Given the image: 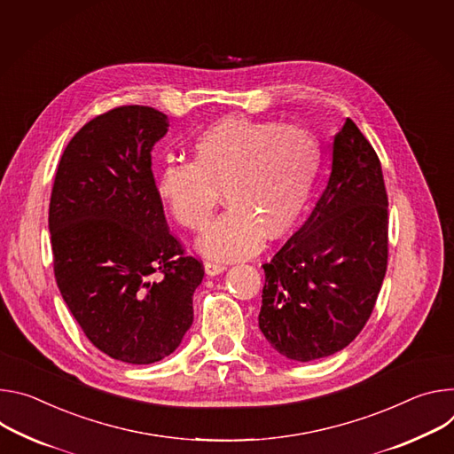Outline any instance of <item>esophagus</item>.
<instances>
[{
    "label": "esophagus",
    "instance_id": "obj_1",
    "mask_svg": "<svg viewBox=\"0 0 454 454\" xmlns=\"http://www.w3.org/2000/svg\"><path fill=\"white\" fill-rule=\"evenodd\" d=\"M225 269H227V265H225V263H222V262H213V260L206 262V272H207L209 276L222 274Z\"/></svg>",
    "mask_w": 454,
    "mask_h": 454
}]
</instances>
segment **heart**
Here are the masks:
<instances>
[{
  "instance_id": "b5f03b06",
  "label": "heart",
  "mask_w": 454,
  "mask_h": 454,
  "mask_svg": "<svg viewBox=\"0 0 454 454\" xmlns=\"http://www.w3.org/2000/svg\"><path fill=\"white\" fill-rule=\"evenodd\" d=\"M321 169V145L305 128L232 114L201 131L192 160H168L157 191L173 218L206 229L220 201L227 209L198 239L209 258L254 254L265 234L285 236L299 220Z\"/></svg>"
}]
</instances>
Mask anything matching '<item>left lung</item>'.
Wrapping results in <instances>:
<instances>
[{
    "label": "left lung",
    "mask_w": 454,
    "mask_h": 454,
    "mask_svg": "<svg viewBox=\"0 0 454 454\" xmlns=\"http://www.w3.org/2000/svg\"><path fill=\"white\" fill-rule=\"evenodd\" d=\"M387 269L380 160L351 119L333 137L332 175L312 215L263 265L260 330L309 363L346 348L368 323Z\"/></svg>",
    "instance_id": "8db88e82"
}]
</instances>
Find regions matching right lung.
<instances>
[{"instance_id": "obj_1", "label": "right lung", "mask_w": 454, "mask_h": 454, "mask_svg": "<svg viewBox=\"0 0 454 454\" xmlns=\"http://www.w3.org/2000/svg\"><path fill=\"white\" fill-rule=\"evenodd\" d=\"M168 128V115L149 106L97 115L68 142L50 196L65 303L95 348L129 364L173 354L204 278L168 227L151 169V149Z\"/></svg>"}]
</instances>
